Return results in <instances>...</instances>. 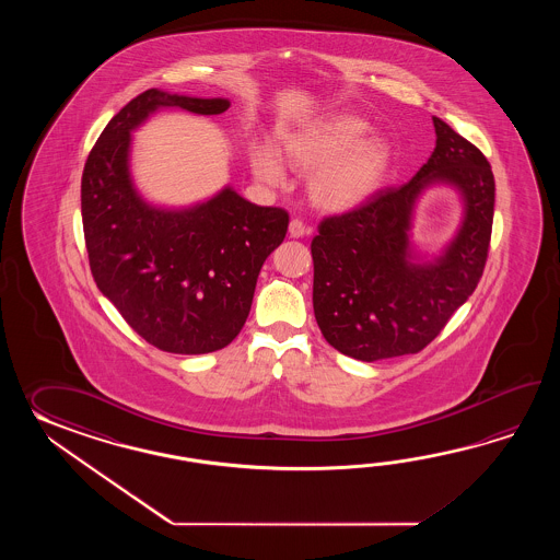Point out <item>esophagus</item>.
Masks as SVG:
<instances>
[{"instance_id": "esophagus-1", "label": "esophagus", "mask_w": 560, "mask_h": 560, "mask_svg": "<svg viewBox=\"0 0 560 560\" xmlns=\"http://www.w3.org/2000/svg\"><path fill=\"white\" fill-rule=\"evenodd\" d=\"M288 232H290V236H292V238H302V236L310 234V228L304 226V222H302V220H292V222H290V226H288Z\"/></svg>"}]
</instances>
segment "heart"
Returning <instances> with one entry per match:
<instances>
[{
    "instance_id": "obj_1",
    "label": "heart",
    "mask_w": 560,
    "mask_h": 560,
    "mask_svg": "<svg viewBox=\"0 0 560 560\" xmlns=\"http://www.w3.org/2000/svg\"><path fill=\"white\" fill-rule=\"evenodd\" d=\"M369 131L366 119L336 114L282 136V154L294 170L310 174V198L322 210H354L386 184L393 145L382 136H366ZM252 167L268 184L284 182L282 164L270 148L254 152Z\"/></svg>"
}]
</instances>
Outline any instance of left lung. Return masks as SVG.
Returning <instances> with one entry per match:
<instances>
[{
	"instance_id": "8db88e82",
	"label": "left lung",
	"mask_w": 560,
	"mask_h": 560,
	"mask_svg": "<svg viewBox=\"0 0 560 560\" xmlns=\"http://www.w3.org/2000/svg\"><path fill=\"white\" fill-rule=\"evenodd\" d=\"M436 148L415 178L342 215L312 240L314 316L328 345L362 362L417 354L475 292L487 264L494 176L482 152L432 118ZM459 191L464 220L432 261L409 242L417 198L430 185Z\"/></svg>"
}]
</instances>
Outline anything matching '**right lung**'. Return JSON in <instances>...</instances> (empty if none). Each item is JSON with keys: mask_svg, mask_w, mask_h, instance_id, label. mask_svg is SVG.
<instances>
[{"mask_svg": "<svg viewBox=\"0 0 560 560\" xmlns=\"http://www.w3.org/2000/svg\"><path fill=\"white\" fill-rule=\"evenodd\" d=\"M164 107L215 116L230 102L152 88L109 119L82 174L85 248L100 292L145 342L208 354L242 330L288 212L248 202L230 186L188 208L145 202L131 179V131Z\"/></svg>", "mask_w": 560, "mask_h": 560, "instance_id": "right-lung-1", "label": "right lung"}]
</instances>
